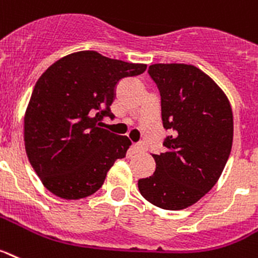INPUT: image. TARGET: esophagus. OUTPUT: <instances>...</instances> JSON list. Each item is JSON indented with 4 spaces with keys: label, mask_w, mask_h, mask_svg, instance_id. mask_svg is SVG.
<instances>
[{
    "label": "esophagus",
    "mask_w": 258,
    "mask_h": 258,
    "mask_svg": "<svg viewBox=\"0 0 258 258\" xmlns=\"http://www.w3.org/2000/svg\"><path fill=\"white\" fill-rule=\"evenodd\" d=\"M133 151L136 154H141V153H145V146L144 145H141V144H134L133 146Z\"/></svg>",
    "instance_id": "34e87169"
}]
</instances>
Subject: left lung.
<instances>
[{
    "label": "left lung",
    "instance_id": "8db88e82",
    "mask_svg": "<svg viewBox=\"0 0 258 258\" xmlns=\"http://www.w3.org/2000/svg\"><path fill=\"white\" fill-rule=\"evenodd\" d=\"M160 92L167 150L153 154L155 172L138 180L147 201L164 210L196 204L215 185L228 160L234 117L227 96L202 70L185 63L149 66Z\"/></svg>",
    "mask_w": 258,
    "mask_h": 258
}]
</instances>
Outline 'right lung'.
<instances>
[{"label": "right lung", "instance_id": "obj_1", "mask_svg": "<svg viewBox=\"0 0 258 258\" xmlns=\"http://www.w3.org/2000/svg\"><path fill=\"white\" fill-rule=\"evenodd\" d=\"M146 68L82 50L56 61L37 79L24 114V146L49 192L65 200L89 197L126 155L129 138L99 126L104 117L113 118L116 85Z\"/></svg>", "mask_w": 258, "mask_h": 258}]
</instances>
